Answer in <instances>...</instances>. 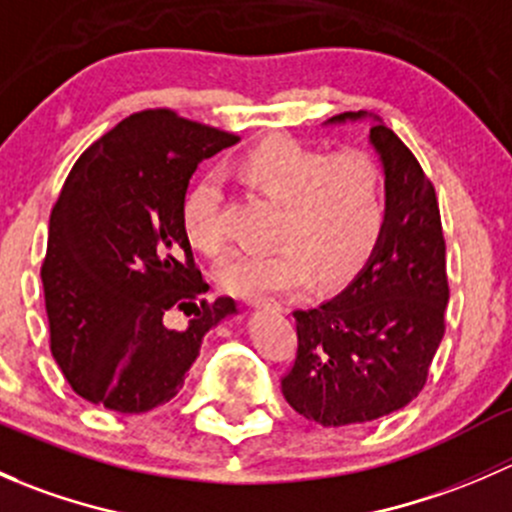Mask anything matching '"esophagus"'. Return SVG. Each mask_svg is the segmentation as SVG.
I'll list each match as a JSON object with an SVG mask.
<instances>
[{"instance_id": "obj_1", "label": "esophagus", "mask_w": 512, "mask_h": 512, "mask_svg": "<svg viewBox=\"0 0 512 512\" xmlns=\"http://www.w3.org/2000/svg\"><path fill=\"white\" fill-rule=\"evenodd\" d=\"M247 304H250V307H265L267 299H262V297H252V299H247Z\"/></svg>"}]
</instances>
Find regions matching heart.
<instances>
[{
  "instance_id": "heart-1",
  "label": "heart",
  "mask_w": 512,
  "mask_h": 512,
  "mask_svg": "<svg viewBox=\"0 0 512 512\" xmlns=\"http://www.w3.org/2000/svg\"><path fill=\"white\" fill-rule=\"evenodd\" d=\"M247 185L280 205L270 250L232 255L218 270L225 292L267 297L307 282L349 280L369 262L384 237L386 183L379 163L364 151L334 156L299 141H265L247 151L240 165ZM223 188L218 175H200L183 198V230L190 245L208 257L223 255L225 227L220 218Z\"/></svg>"
}]
</instances>
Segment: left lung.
I'll return each instance as SVG.
<instances>
[{
    "mask_svg": "<svg viewBox=\"0 0 512 512\" xmlns=\"http://www.w3.org/2000/svg\"><path fill=\"white\" fill-rule=\"evenodd\" d=\"M366 116L347 111L327 123ZM371 118L369 141L386 178L384 237L347 289L292 312L297 356L282 394L322 426L369 423L411 404L446 332V242L436 190L404 141Z\"/></svg>",
    "mask_w": 512,
    "mask_h": 512,
    "instance_id": "1",
    "label": "left lung"
}]
</instances>
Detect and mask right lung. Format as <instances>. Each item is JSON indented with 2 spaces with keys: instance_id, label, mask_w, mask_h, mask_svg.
Returning <instances> with one entry per match:
<instances>
[{
  "instance_id": "right-lung-1",
  "label": "right lung",
  "mask_w": 512,
  "mask_h": 512,
  "mask_svg": "<svg viewBox=\"0 0 512 512\" xmlns=\"http://www.w3.org/2000/svg\"><path fill=\"white\" fill-rule=\"evenodd\" d=\"M240 141L232 133L141 111L76 160L51 210L41 282L51 354L91 404L146 414L173 399L203 337L237 314L235 299H205L183 230L195 168ZM183 311L189 327H169Z\"/></svg>"
}]
</instances>
